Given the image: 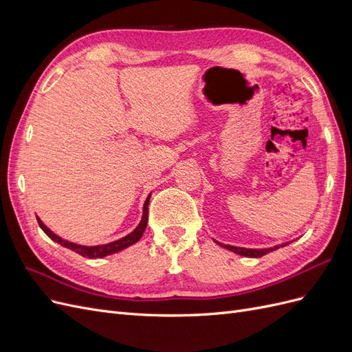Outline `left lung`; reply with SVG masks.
<instances>
[{
    "mask_svg": "<svg viewBox=\"0 0 352 352\" xmlns=\"http://www.w3.org/2000/svg\"><path fill=\"white\" fill-rule=\"evenodd\" d=\"M216 242H217V241H216ZM217 243L220 245V247L226 248V250H229V251H232V252L239 254V255H243V257H251V258H258V257H263V255L269 254V252H272V251H274V250H278V248H280V247H285V245H287V243H282V245H276L274 248H264V250H250V248L232 247V245H223V243H220V242H217Z\"/></svg>",
    "mask_w": 352,
    "mask_h": 352,
    "instance_id": "left-lung-1",
    "label": "left lung"
}]
</instances>
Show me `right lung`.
<instances>
[{
  "label": "right lung",
  "mask_w": 352,
  "mask_h": 352,
  "mask_svg": "<svg viewBox=\"0 0 352 352\" xmlns=\"http://www.w3.org/2000/svg\"><path fill=\"white\" fill-rule=\"evenodd\" d=\"M150 197L151 194L148 195L145 204H144V214H142V220L140 225H138V228L129 233V235L119 239V241H114V242H110V243H104V245H97V247H83V245H78V243H73V242H69V241H65L61 239L60 236H57L56 233H52L44 223L41 221L39 217H36L38 220V225L39 228L44 230L47 233V236L51 238L54 242H58L61 247H66L74 252L80 254L82 257H88V258H101V257H105V255H110V254H114V252H119L127 247H131V245L136 243L138 241L141 239L142 233L145 232L146 229V223H148V204H150Z\"/></svg>",
  "instance_id": "add662e5"
}]
</instances>
